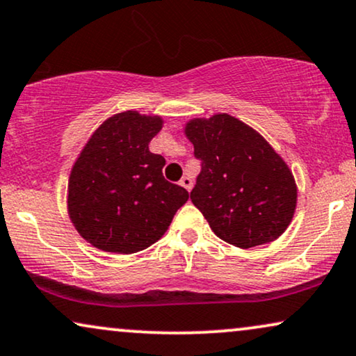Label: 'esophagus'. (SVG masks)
I'll list each match as a JSON object with an SVG mask.
<instances>
[{
    "instance_id": "esophagus-1",
    "label": "esophagus",
    "mask_w": 356,
    "mask_h": 356,
    "mask_svg": "<svg viewBox=\"0 0 356 356\" xmlns=\"http://www.w3.org/2000/svg\"><path fill=\"white\" fill-rule=\"evenodd\" d=\"M179 184H181L183 188H186L188 191H191V188H193V179L189 178V177H183L181 181H179Z\"/></svg>"
}]
</instances>
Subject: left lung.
<instances>
[{
    "instance_id": "1",
    "label": "left lung",
    "mask_w": 356,
    "mask_h": 356,
    "mask_svg": "<svg viewBox=\"0 0 356 356\" xmlns=\"http://www.w3.org/2000/svg\"><path fill=\"white\" fill-rule=\"evenodd\" d=\"M184 134L201 160L191 201L212 232L240 248L278 238L293 220L298 188L273 147L225 113L191 119Z\"/></svg>"
}]
</instances>
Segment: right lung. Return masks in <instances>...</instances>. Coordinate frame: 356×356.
I'll return each instance as SVG.
<instances>
[{"instance_id": "add662e5", "label": "right lung", "mask_w": 356, "mask_h": 356, "mask_svg": "<svg viewBox=\"0 0 356 356\" xmlns=\"http://www.w3.org/2000/svg\"><path fill=\"white\" fill-rule=\"evenodd\" d=\"M161 126L160 116L114 114L96 129L73 165L68 216L99 250L131 255L150 247L188 201L186 189L163 178V156L149 150Z\"/></svg>"}]
</instances>
